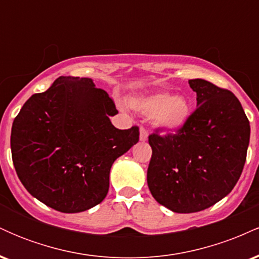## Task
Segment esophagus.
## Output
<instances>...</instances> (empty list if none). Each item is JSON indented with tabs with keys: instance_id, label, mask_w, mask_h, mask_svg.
I'll return each mask as SVG.
<instances>
[{
	"instance_id": "obj_1",
	"label": "esophagus",
	"mask_w": 259,
	"mask_h": 259,
	"mask_svg": "<svg viewBox=\"0 0 259 259\" xmlns=\"http://www.w3.org/2000/svg\"><path fill=\"white\" fill-rule=\"evenodd\" d=\"M148 138L147 130L145 127H140V141L141 142H146Z\"/></svg>"
}]
</instances>
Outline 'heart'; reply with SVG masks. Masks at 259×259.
I'll return each mask as SVG.
<instances>
[{"label": "heart", "instance_id": "b5f03b06", "mask_svg": "<svg viewBox=\"0 0 259 259\" xmlns=\"http://www.w3.org/2000/svg\"><path fill=\"white\" fill-rule=\"evenodd\" d=\"M130 106L147 117H152L154 126L163 134H175L186 126L192 114V105L184 96L168 92L133 97Z\"/></svg>", "mask_w": 259, "mask_h": 259}]
</instances>
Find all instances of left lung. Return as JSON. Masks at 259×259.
I'll return each mask as SVG.
<instances>
[{
    "instance_id": "left-lung-1",
    "label": "left lung",
    "mask_w": 259,
    "mask_h": 259,
    "mask_svg": "<svg viewBox=\"0 0 259 259\" xmlns=\"http://www.w3.org/2000/svg\"><path fill=\"white\" fill-rule=\"evenodd\" d=\"M189 84L197 95V108L186 126L148 138V189L175 213L200 212L230 194L242 173L251 133L233 92L203 79Z\"/></svg>"
}]
</instances>
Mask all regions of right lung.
Returning a JSON list of instances; mask_svg holds the SVG:
<instances>
[{
	"label": "right lung",
	"mask_w": 259,
	"mask_h": 259,
	"mask_svg": "<svg viewBox=\"0 0 259 259\" xmlns=\"http://www.w3.org/2000/svg\"><path fill=\"white\" fill-rule=\"evenodd\" d=\"M109 95L89 78L59 76L24 103L12 125L17 175L28 192L63 213L105 200L109 171L139 141V127L119 130Z\"/></svg>",
	"instance_id": "obj_1"
}]
</instances>
